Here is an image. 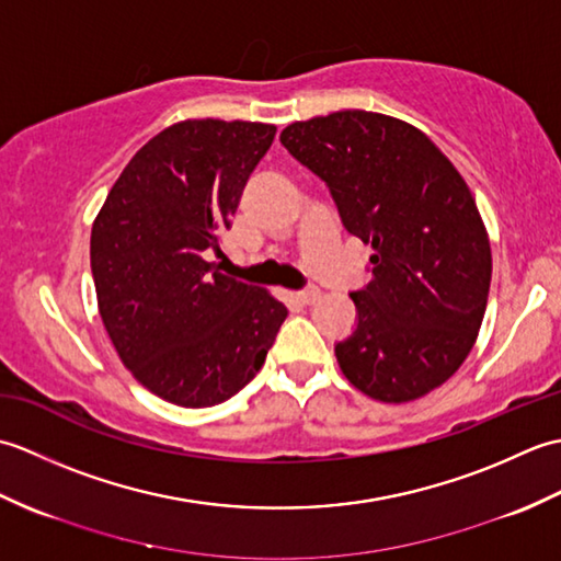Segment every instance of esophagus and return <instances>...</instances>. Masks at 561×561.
<instances>
[{
    "mask_svg": "<svg viewBox=\"0 0 561 561\" xmlns=\"http://www.w3.org/2000/svg\"><path fill=\"white\" fill-rule=\"evenodd\" d=\"M318 296H320V289H316V287H308V289H304V291L296 294V301L306 306V304H313V301L318 299Z\"/></svg>",
    "mask_w": 561,
    "mask_h": 561,
    "instance_id": "obj_1",
    "label": "esophagus"
}]
</instances>
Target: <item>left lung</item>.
<instances>
[{
  "label": "left lung",
  "instance_id": "1",
  "mask_svg": "<svg viewBox=\"0 0 561 561\" xmlns=\"http://www.w3.org/2000/svg\"><path fill=\"white\" fill-rule=\"evenodd\" d=\"M279 141L328 183L344 229L374 248L371 282L350 294L359 323L335 344L344 378L392 404L444 386L478 340L492 282L468 183L422 129L383 113L311 117Z\"/></svg>",
  "mask_w": 561,
  "mask_h": 561
}]
</instances>
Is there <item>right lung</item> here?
<instances>
[{
	"label": "right lung",
	"mask_w": 561,
	"mask_h": 561,
	"mask_svg": "<svg viewBox=\"0 0 561 561\" xmlns=\"http://www.w3.org/2000/svg\"><path fill=\"white\" fill-rule=\"evenodd\" d=\"M274 133L214 117L165 127L129 159L93 221L101 320L129 374L165 402L199 410L236 396L289 313L207 260L221 253Z\"/></svg>",
	"instance_id": "right-lung-1"
}]
</instances>
